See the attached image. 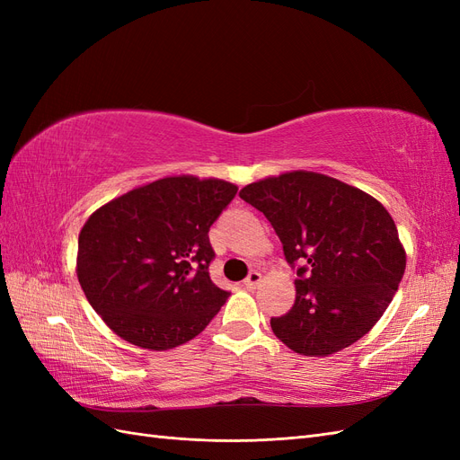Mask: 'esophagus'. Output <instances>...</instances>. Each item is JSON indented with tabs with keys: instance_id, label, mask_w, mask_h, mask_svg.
Segmentation results:
<instances>
[{
	"instance_id": "1",
	"label": "esophagus",
	"mask_w": 460,
	"mask_h": 460,
	"mask_svg": "<svg viewBox=\"0 0 460 460\" xmlns=\"http://www.w3.org/2000/svg\"><path fill=\"white\" fill-rule=\"evenodd\" d=\"M261 282H262V276H261L259 272H252V274H249V276L245 278L243 286H245L247 289H255V288H257Z\"/></svg>"
}]
</instances>
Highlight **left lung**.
Returning <instances> with one entry per match:
<instances>
[{"label": "left lung", "mask_w": 460, "mask_h": 460, "mask_svg": "<svg viewBox=\"0 0 460 460\" xmlns=\"http://www.w3.org/2000/svg\"><path fill=\"white\" fill-rule=\"evenodd\" d=\"M240 198L269 218L289 264L296 303L270 318L291 351L328 357L360 340L392 303L407 253L387 208L367 191L311 171L257 180Z\"/></svg>", "instance_id": "left-lung-1"}]
</instances>
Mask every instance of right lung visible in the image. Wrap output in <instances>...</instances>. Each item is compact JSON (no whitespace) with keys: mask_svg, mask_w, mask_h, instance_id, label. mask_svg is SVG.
I'll return each instance as SVG.
<instances>
[{"mask_svg":"<svg viewBox=\"0 0 460 460\" xmlns=\"http://www.w3.org/2000/svg\"><path fill=\"white\" fill-rule=\"evenodd\" d=\"M238 186L176 174L111 199L78 235L76 276L117 336L149 351L182 345L228 299L208 278V228Z\"/></svg>","mask_w":460,"mask_h":460,"instance_id":"1","label":"right lung"}]
</instances>
